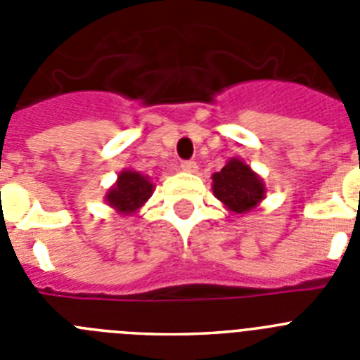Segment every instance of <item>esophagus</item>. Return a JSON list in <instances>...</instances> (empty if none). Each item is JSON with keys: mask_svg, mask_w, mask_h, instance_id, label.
Segmentation results:
<instances>
[{"mask_svg": "<svg viewBox=\"0 0 360 360\" xmlns=\"http://www.w3.org/2000/svg\"><path fill=\"white\" fill-rule=\"evenodd\" d=\"M180 167H182L184 171H187V173H196V169H198L196 162H193V160H182L180 162Z\"/></svg>", "mask_w": 360, "mask_h": 360, "instance_id": "34e87169", "label": "esophagus"}]
</instances>
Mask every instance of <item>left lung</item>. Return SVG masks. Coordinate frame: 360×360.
I'll use <instances>...</instances> for the list:
<instances>
[{
    "mask_svg": "<svg viewBox=\"0 0 360 360\" xmlns=\"http://www.w3.org/2000/svg\"><path fill=\"white\" fill-rule=\"evenodd\" d=\"M212 191L234 214H245L265 196V186L245 162L232 158L212 174Z\"/></svg>",
    "mask_w": 360,
    "mask_h": 360,
    "instance_id": "8db88e82",
    "label": "left lung"
}]
</instances>
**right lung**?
<instances>
[{"mask_svg":"<svg viewBox=\"0 0 360 360\" xmlns=\"http://www.w3.org/2000/svg\"><path fill=\"white\" fill-rule=\"evenodd\" d=\"M153 184L136 171H122L115 187L106 195L108 203L119 212L131 214L151 196Z\"/></svg>","mask_w":360,"mask_h":360,"instance_id":"obj_1","label":"right lung"}]
</instances>
